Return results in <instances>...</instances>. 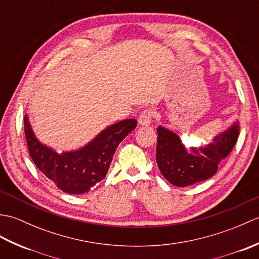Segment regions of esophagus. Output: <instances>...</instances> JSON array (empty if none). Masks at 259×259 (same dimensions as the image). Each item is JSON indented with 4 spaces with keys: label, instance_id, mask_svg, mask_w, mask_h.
<instances>
[{
    "label": "esophagus",
    "instance_id": "esophagus-1",
    "mask_svg": "<svg viewBox=\"0 0 259 259\" xmlns=\"http://www.w3.org/2000/svg\"><path fill=\"white\" fill-rule=\"evenodd\" d=\"M153 117H155V112L152 110H145L144 112H141L139 117V124L149 125L152 122Z\"/></svg>",
    "mask_w": 259,
    "mask_h": 259
}]
</instances>
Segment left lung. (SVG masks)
<instances>
[{
	"instance_id": "8db88e82",
	"label": "left lung",
	"mask_w": 259,
	"mask_h": 259,
	"mask_svg": "<svg viewBox=\"0 0 259 259\" xmlns=\"http://www.w3.org/2000/svg\"><path fill=\"white\" fill-rule=\"evenodd\" d=\"M157 163L170 184L187 187L206 180L217 172L218 164L233 150L239 135V122L214 137L205 147L188 151L178 135L163 126L157 129Z\"/></svg>"
}]
</instances>
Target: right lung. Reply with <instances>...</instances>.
Instances as JSON below:
<instances>
[{"instance_id":"obj_1","label":"right lung","mask_w":259,"mask_h":259,"mask_svg":"<svg viewBox=\"0 0 259 259\" xmlns=\"http://www.w3.org/2000/svg\"><path fill=\"white\" fill-rule=\"evenodd\" d=\"M136 125L135 119L119 121L80 149L59 153L36 139L29 118L26 114L24 117L25 139L32 160L59 189L72 195L84 194L106 177L115 149Z\"/></svg>"}]
</instances>
